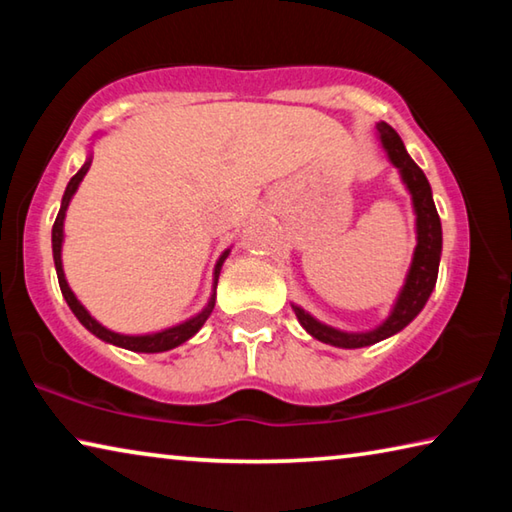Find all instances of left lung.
<instances>
[{"label":"left lung","instance_id":"8db88e82","mask_svg":"<svg viewBox=\"0 0 512 512\" xmlns=\"http://www.w3.org/2000/svg\"><path fill=\"white\" fill-rule=\"evenodd\" d=\"M377 131L381 146H384L388 153V160L400 169L404 185L411 192L418 246H415L409 275H406V282L400 296H397L391 316H388L379 327L370 329V332H341V329L318 323L314 316L307 314V311L300 309L298 305H291L293 311H296L300 325L305 327L314 339L336 345V348H366V345H375L388 339V336L397 334L420 314L424 305H427V300L438 280L440 253H443V228H440V216L436 212V205H433L429 180L418 164L411 160V155L406 153L402 137L395 133V128L388 126L386 121H379Z\"/></svg>","mask_w":512,"mask_h":512}]
</instances>
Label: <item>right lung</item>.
<instances>
[{
    "mask_svg": "<svg viewBox=\"0 0 512 512\" xmlns=\"http://www.w3.org/2000/svg\"><path fill=\"white\" fill-rule=\"evenodd\" d=\"M90 164H92V158H88V162H85L83 167L76 171V176L67 183V189H65V194H63V203H60V210H58V216H56V221H54V228H51V248H54V264H56V275H58L60 291H63V298L67 300L69 309L74 311V316L81 320V325L85 329H90V332L94 336H99L101 341L117 345V348H126V350H131V352H149V354H153V352H167L171 348H178L180 343H185V341L192 339V336L198 332V329L205 325V320L210 318L212 309H214V300H216V282H219L221 266H223L225 257H228L230 250H225V253L219 257V262H216V266H214V293H212L210 302H207L201 314H196L194 318H189V320H185V323H180L176 327L162 329V332H153V334H144V336L117 334V332H112V329L103 327L99 320H94L90 316V311L85 309L79 300H76L74 291L69 289V284L65 280V273H63V259H60V248H63V223H65L67 205H69V201H72V196L76 194V189H79L83 176H85V173H88Z\"/></svg>",
    "mask_w": 512,
    "mask_h": 512,
    "instance_id": "add662e5",
    "label": "right lung"
}]
</instances>
